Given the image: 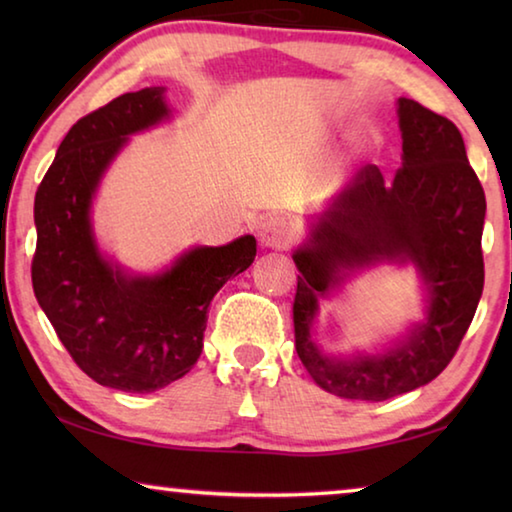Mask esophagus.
<instances>
[{
    "label": "esophagus",
    "instance_id": "34e87169",
    "mask_svg": "<svg viewBox=\"0 0 512 512\" xmlns=\"http://www.w3.org/2000/svg\"><path fill=\"white\" fill-rule=\"evenodd\" d=\"M257 237L266 248H287L293 241V225L282 216H268L259 223Z\"/></svg>",
    "mask_w": 512,
    "mask_h": 512
}]
</instances>
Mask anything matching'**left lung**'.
I'll return each mask as SVG.
<instances>
[{
  "label": "left lung",
  "instance_id": "left-lung-1",
  "mask_svg": "<svg viewBox=\"0 0 512 512\" xmlns=\"http://www.w3.org/2000/svg\"><path fill=\"white\" fill-rule=\"evenodd\" d=\"M402 167L386 183L366 164L309 225L293 262L296 352L311 379L336 397L384 402L415 391L447 368L483 293L485 194L447 117L397 99ZM377 263H413L425 284V318L391 349L329 358L313 337L317 300Z\"/></svg>",
  "mask_w": 512,
  "mask_h": 512
}]
</instances>
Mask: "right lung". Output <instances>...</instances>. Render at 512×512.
<instances>
[{"instance_id": "1", "label": "right lung", "mask_w": 512, "mask_h": 512, "mask_svg": "<svg viewBox=\"0 0 512 512\" xmlns=\"http://www.w3.org/2000/svg\"><path fill=\"white\" fill-rule=\"evenodd\" d=\"M164 88L112 99L69 128L33 205L31 264L38 305L85 375L124 393H153L185 377L201 357L207 307L244 273L257 241L194 246L164 271H126L101 253L92 201L103 173L131 140L169 119Z\"/></svg>"}]
</instances>
